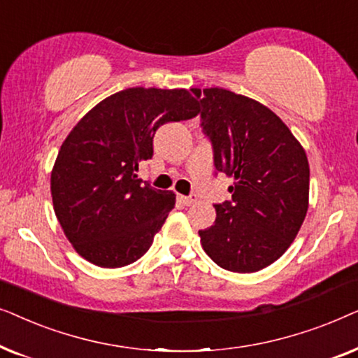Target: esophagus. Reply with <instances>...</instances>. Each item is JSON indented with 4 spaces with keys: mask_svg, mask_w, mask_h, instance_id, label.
Listing matches in <instances>:
<instances>
[{
    "mask_svg": "<svg viewBox=\"0 0 358 358\" xmlns=\"http://www.w3.org/2000/svg\"><path fill=\"white\" fill-rule=\"evenodd\" d=\"M180 202H182L184 205H187V207H190V205H194L195 202H197V195H195V194L180 195Z\"/></svg>",
    "mask_w": 358,
    "mask_h": 358,
    "instance_id": "obj_1",
    "label": "esophagus"
}]
</instances>
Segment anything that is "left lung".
<instances>
[{
	"mask_svg": "<svg viewBox=\"0 0 358 358\" xmlns=\"http://www.w3.org/2000/svg\"><path fill=\"white\" fill-rule=\"evenodd\" d=\"M190 91L215 169L234 179L231 199L215 203V223L199 231L203 251L227 271L257 272L287 251L306 217V153L261 102L223 87Z\"/></svg>",
	"mask_w": 358,
	"mask_h": 358,
	"instance_id": "obj_1",
	"label": "left lung"
}]
</instances>
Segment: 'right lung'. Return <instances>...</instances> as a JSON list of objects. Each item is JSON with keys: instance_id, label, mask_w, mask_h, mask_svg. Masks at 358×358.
Masks as SVG:
<instances>
[{"instance_id": "right-lung-1", "label": "right lung", "mask_w": 358, "mask_h": 358, "mask_svg": "<svg viewBox=\"0 0 358 358\" xmlns=\"http://www.w3.org/2000/svg\"><path fill=\"white\" fill-rule=\"evenodd\" d=\"M197 114L185 90L130 87L78 122L58 151L50 189L58 222L80 256L115 268L148 251L176 195L143 184L138 164L153 158L161 125Z\"/></svg>"}]
</instances>
